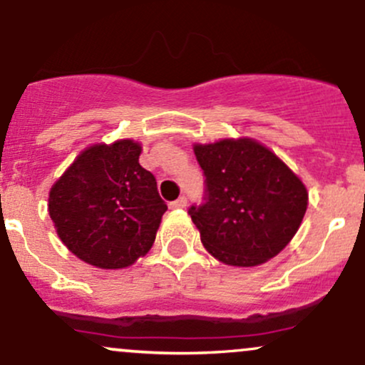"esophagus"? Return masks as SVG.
I'll return each instance as SVG.
<instances>
[{
    "label": "esophagus",
    "instance_id": "34e87169",
    "mask_svg": "<svg viewBox=\"0 0 365 365\" xmlns=\"http://www.w3.org/2000/svg\"><path fill=\"white\" fill-rule=\"evenodd\" d=\"M185 206H187V199H185V197H178L177 200L170 202V207L171 209H183Z\"/></svg>",
    "mask_w": 365,
    "mask_h": 365
}]
</instances>
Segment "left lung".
<instances>
[{"label":"left lung","instance_id":"1","mask_svg":"<svg viewBox=\"0 0 365 365\" xmlns=\"http://www.w3.org/2000/svg\"><path fill=\"white\" fill-rule=\"evenodd\" d=\"M206 175V202L188 209L217 261L252 267L290 244L307 211L304 182L261 142L238 137L194 144Z\"/></svg>","mask_w":365,"mask_h":365}]
</instances>
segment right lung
I'll list each match as a JSON object with an SVG mask.
<instances>
[{
    "label": "right lung",
    "instance_id": "obj_1",
    "mask_svg": "<svg viewBox=\"0 0 365 365\" xmlns=\"http://www.w3.org/2000/svg\"><path fill=\"white\" fill-rule=\"evenodd\" d=\"M132 139L83 149L49 190L48 211L70 252L99 269H123L156 240L168 206Z\"/></svg>",
    "mask_w": 365,
    "mask_h": 365
}]
</instances>
